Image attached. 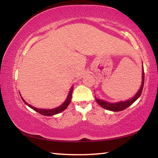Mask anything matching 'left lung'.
<instances>
[{
    "mask_svg": "<svg viewBox=\"0 0 158 158\" xmlns=\"http://www.w3.org/2000/svg\"><path fill=\"white\" fill-rule=\"evenodd\" d=\"M142 81H141V85L140 86V89H139L137 93H136L134 97L131 98L130 99H128L127 100L124 101H120L117 102H109L105 101L102 99H98L95 97V100L102 107L107 109V110L111 111H121L124 110L128 106H130L131 105L135 102L137 100V99L140 97L142 93V90L143 88L144 84V70H143V62H142Z\"/></svg>",
    "mask_w": 158,
    "mask_h": 158,
    "instance_id": "1",
    "label": "left lung"
}]
</instances>
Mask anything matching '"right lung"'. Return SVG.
<instances>
[{
	"label": "right lung",
	"instance_id": "1",
	"mask_svg": "<svg viewBox=\"0 0 158 158\" xmlns=\"http://www.w3.org/2000/svg\"><path fill=\"white\" fill-rule=\"evenodd\" d=\"M73 89H74V85H73V86L70 88V89H69V91L68 93V97H67L66 100L62 104V105L57 106V107H56V108L50 109H40V108L35 107V106H32L31 105H29L28 103L26 102L24 100V99H23L22 97H21L20 93H19V94H20L21 100H22L23 102H24L26 105L28 106L29 107H31L32 109H33V110H35V111L38 112V113H40V114L43 115V116H53V115H56V114H58L60 113V112H62L63 111L65 110V109L67 107H68V105H69V103H70V101H71V99H72V94H73Z\"/></svg>",
	"mask_w": 158,
	"mask_h": 158
}]
</instances>
